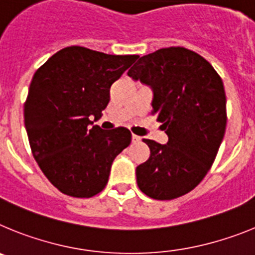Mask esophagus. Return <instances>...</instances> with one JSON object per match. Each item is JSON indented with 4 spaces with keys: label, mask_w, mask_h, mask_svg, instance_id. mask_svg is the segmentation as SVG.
<instances>
[{
    "label": "esophagus",
    "mask_w": 255,
    "mask_h": 255,
    "mask_svg": "<svg viewBox=\"0 0 255 255\" xmlns=\"http://www.w3.org/2000/svg\"><path fill=\"white\" fill-rule=\"evenodd\" d=\"M131 139H132V143H138V141H140V136H138V135H135V134L131 135Z\"/></svg>",
    "instance_id": "34e87169"
}]
</instances>
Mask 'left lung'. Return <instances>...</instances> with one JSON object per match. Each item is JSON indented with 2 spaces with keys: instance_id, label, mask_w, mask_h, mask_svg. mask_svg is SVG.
I'll return each instance as SVG.
<instances>
[{
  "instance_id": "left-lung-1",
  "label": "left lung",
  "mask_w": 255,
  "mask_h": 255,
  "mask_svg": "<svg viewBox=\"0 0 255 255\" xmlns=\"http://www.w3.org/2000/svg\"><path fill=\"white\" fill-rule=\"evenodd\" d=\"M128 75L152 88V115L168 136L167 144L143 139L150 155L136 167L139 189L157 200L185 195L204 179L224 139L222 79L206 58L184 47L143 56Z\"/></svg>"
}]
</instances>
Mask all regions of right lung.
I'll return each mask as SVG.
<instances>
[{
	"mask_svg": "<svg viewBox=\"0 0 255 255\" xmlns=\"http://www.w3.org/2000/svg\"><path fill=\"white\" fill-rule=\"evenodd\" d=\"M138 55H107L66 47L35 71L24 103L33 157L52 185L75 198H91L107 185L114 159L131 141L125 128H89L102 117L110 88Z\"/></svg>",
	"mask_w": 255,
	"mask_h": 255,
	"instance_id": "add662e5",
	"label": "right lung"
}]
</instances>
